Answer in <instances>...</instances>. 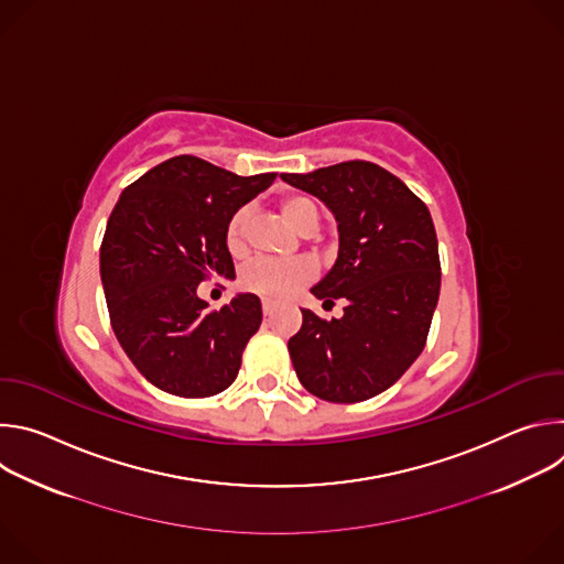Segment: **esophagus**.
<instances>
[{
	"instance_id": "34e87169",
	"label": "esophagus",
	"mask_w": 564,
	"mask_h": 564,
	"mask_svg": "<svg viewBox=\"0 0 564 564\" xmlns=\"http://www.w3.org/2000/svg\"><path fill=\"white\" fill-rule=\"evenodd\" d=\"M261 305H263V314H265V316H270V314L276 310V303H272L270 299H263Z\"/></svg>"
}]
</instances>
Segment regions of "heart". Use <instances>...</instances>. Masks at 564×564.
Here are the masks:
<instances>
[{
  "label": "heart",
  "instance_id": "obj_1",
  "mask_svg": "<svg viewBox=\"0 0 564 564\" xmlns=\"http://www.w3.org/2000/svg\"><path fill=\"white\" fill-rule=\"evenodd\" d=\"M281 214L285 223L301 231L310 220H318L316 205L305 196H290L281 203ZM248 220L250 212L238 209L225 227V248L234 259L246 257L248 252ZM312 276V265L307 261H254L250 263L243 274H240V288L272 299L281 301L292 296L303 283H307Z\"/></svg>",
  "mask_w": 564,
  "mask_h": 564
}]
</instances>
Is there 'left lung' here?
<instances>
[{
	"instance_id": "left-lung-1",
	"label": "left lung",
	"mask_w": 564,
	"mask_h": 564,
	"mask_svg": "<svg viewBox=\"0 0 564 564\" xmlns=\"http://www.w3.org/2000/svg\"><path fill=\"white\" fill-rule=\"evenodd\" d=\"M281 178L333 212L337 261L310 292L324 305L346 303L333 321L301 310V330L288 341L296 377L335 404L370 399L411 368L429 337L442 283L431 212L366 160Z\"/></svg>"
}]
</instances>
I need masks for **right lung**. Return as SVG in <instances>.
Here are the masks:
<instances>
[{
  "instance_id": "right-lung-1",
  "label": "right lung",
  "mask_w": 564,
  "mask_h": 564,
  "mask_svg": "<svg viewBox=\"0 0 564 564\" xmlns=\"http://www.w3.org/2000/svg\"><path fill=\"white\" fill-rule=\"evenodd\" d=\"M274 178L236 176L176 155L120 194L102 238L100 276L113 333L155 388L200 399L234 383L240 355L261 326V301L238 292L209 310L198 283L236 276L225 248L227 220Z\"/></svg>"
}]
</instances>
